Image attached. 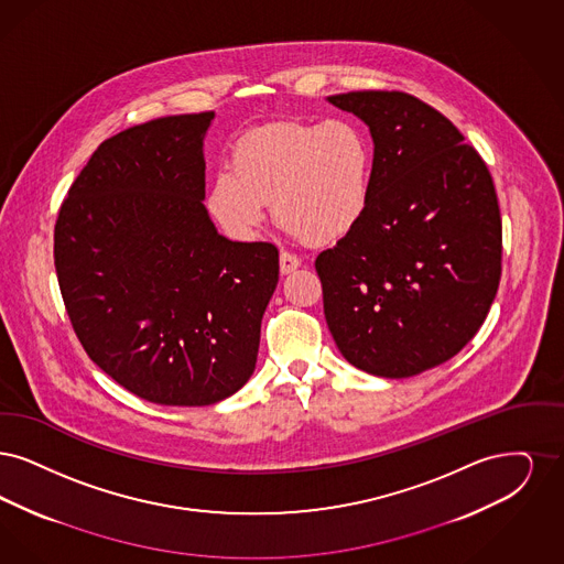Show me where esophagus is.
I'll list each match as a JSON object with an SVG mask.
<instances>
[{
    "mask_svg": "<svg viewBox=\"0 0 564 564\" xmlns=\"http://www.w3.org/2000/svg\"><path fill=\"white\" fill-rule=\"evenodd\" d=\"M301 268V259L294 257L291 252H280V271L286 275V273H293L294 270Z\"/></svg>",
    "mask_w": 564,
    "mask_h": 564,
    "instance_id": "1",
    "label": "esophagus"
}]
</instances>
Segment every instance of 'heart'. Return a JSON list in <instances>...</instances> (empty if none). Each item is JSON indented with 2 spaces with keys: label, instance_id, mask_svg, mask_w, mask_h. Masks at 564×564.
<instances>
[{
  "label": "heart",
  "instance_id": "1",
  "mask_svg": "<svg viewBox=\"0 0 564 564\" xmlns=\"http://www.w3.org/2000/svg\"><path fill=\"white\" fill-rule=\"evenodd\" d=\"M372 148L349 120L268 123L231 151V172L213 178L206 206L220 227L252 238L271 202L275 223L305 245H333L362 219Z\"/></svg>",
  "mask_w": 564,
  "mask_h": 564
}]
</instances>
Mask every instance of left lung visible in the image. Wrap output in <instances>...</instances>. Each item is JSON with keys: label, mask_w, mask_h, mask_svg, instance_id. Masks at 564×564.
Masks as SVG:
<instances>
[{"label": "left lung", "mask_w": 564, "mask_h": 564, "mask_svg": "<svg viewBox=\"0 0 564 564\" xmlns=\"http://www.w3.org/2000/svg\"><path fill=\"white\" fill-rule=\"evenodd\" d=\"M328 100L368 123L375 155L362 219L316 259L326 324L349 365L413 377L459 354L489 314L501 278L492 176L453 122L413 95Z\"/></svg>", "instance_id": "obj_1"}]
</instances>
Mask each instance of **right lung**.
I'll return each mask as SVG.
<instances>
[{"label":"right lung","instance_id":"obj_1","mask_svg":"<svg viewBox=\"0 0 564 564\" xmlns=\"http://www.w3.org/2000/svg\"><path fill=\"white\" fill-rule=\"evenodd\" d=\"M213 111L166 116L102 141L63 199L54 268L90 360L128 392L206 406L250 379L278 248L217 234L206 196Z\"/></svg>","mask_w":564,"mask_h":564}]
</instances>
